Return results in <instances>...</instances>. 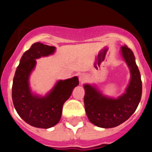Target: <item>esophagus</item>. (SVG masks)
Here are the masks:
<instances>
[{"instance_id":"1","label":"esophagus","mask_w":152,"mask_h":152,"mask_svg":"<svg viewBox=\"0 0 152 152\" xmlns=\"http://www.w3.org/2000/svg\"><path fill=\"white\" fill-rule=\"evenodd\" d=\"M87 79H88V76H87V75L86 74H80V75H79V80H80V82L82 84V83H84V81H86L87 80Z\"/></svg>"}]
</instances>
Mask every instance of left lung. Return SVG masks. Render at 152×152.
I'll return each mask as SVG.
<instances>
[{"label": "left lung", "mask_w": 152, "mask_h": 152, "mask_svg": "<svg viewBox=\"0 0 152 152\" xmlns=\"http://www.w3.org/2000/svg\"><path fill=\"white\" fill-rule=\"evenodd\" d=\"M119 52L130 72L124 93L113 97L103 94L95 84H84L87 116L92 124L100 128H113L126 121L135 113L142 97L141 75L133 52L126 45L121 47Z\"/></svg>", "instance_id": "1"}]
</instances>
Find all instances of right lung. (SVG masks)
<instances>
[{"mask_svg":"<svg viewBox=\"0 0 152 152\" xmlns=\"http://www.w3.org/2000/svg\"><path fill=\"white\" fill-rule=\"evenodd\" d=\"M54 46L40 42L33 44L24 52L16 70L12 87V99L19 116L24 121L36 128L49 129L59 122L64 102L79 84L77 76L66 80H58L45 94H38L32 91L29 79L36 65V59L52 56Z\"/></svg>","mask_w":152,"mask_h":152,"instance_id":"1","label":"right lung"}]
</instances>
